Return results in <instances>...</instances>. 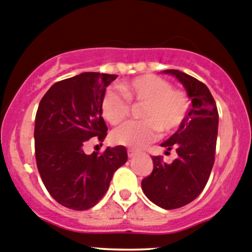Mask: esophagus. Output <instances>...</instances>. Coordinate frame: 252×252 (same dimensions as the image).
Returning <instances> with one entry per match:
<instances>
[{
    "mask_svg": "<svg viewBox=\"0 0 252 252\" xmlns=\"http://www.w3.org/2000/svg\"><path fill=\"white\" fill-rule=\"evenodd\" d=\"M136 154H138V153H136L135 150H133V149H128V156H129V158H134V156H135Z\"/></svg>",
    "mask_w": 252,
    "mask_h": 252,
    "instance_id": "34e87169",
    "label": "esophagus"
}]
</instances>
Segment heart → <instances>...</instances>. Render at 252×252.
Here are the masks:
<instances>
[{
    "mask_svg": "<svg viewBox=\"0 0 252 252\" xmlns=\"http://www.w3.org/2000/svg\"><path fill=\"white\" fill-rule=\"evenodd\" d=\"M124 94L108 90L101 102L103 118L118 124L129 114V103L143 104L139 117L144 121L128 122L112 131V141L128 148H143L158 136V130L172 133L185 121L189 108L187 94L172 90L170 82L155 75H144L119 86ZM127 99L126 100L125 98Z\"/></svg>",
    "mask_w": 252,
    "mask_h": 252,
    "instance_id": "1",
    "label": "heart"
}]
</instances>
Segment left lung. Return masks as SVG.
<instances>
[{"label":"left lung","instance_id":"obj_1","mask_svg":"<svg viewBox=\"0 0 252 252\" xmlns=\"http://www.w3.org/2000/svg\"><path fill=\"white\" fill-rule=\"evenodd\" d=\"M185 87L191 109L177 131L161 144L166 153L175 149L171 163L154 156L151 175L141 181L145 196L163 209H176L191 203L206 187L214 165L219 116L216 101L203 82L178 70H163Z\"/></svg>","mask_w":252,"mask_h":252}]
</instances>
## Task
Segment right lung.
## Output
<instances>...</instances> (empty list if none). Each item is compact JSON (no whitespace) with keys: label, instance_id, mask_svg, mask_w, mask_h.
Here are the masks:
<instances>
[{"label":"right lung","instance_id":"1","mask_svg":"<svg viewBox=\"0 0 252 252\" xmlns=\"http://www.w3.org/2000/svg\"><path fill=\"white\" fill-rule=\"evenodd\" d=\"M117 75L82 72L54 84L39 103L34 141L40 177L50 196L61 206L86 211L106 194L113 173L128 160L124 146L86 155L84 145L107 126L101 102Z\"/></svg>","mask_w":252,"mask_h":252}]
</instances>
